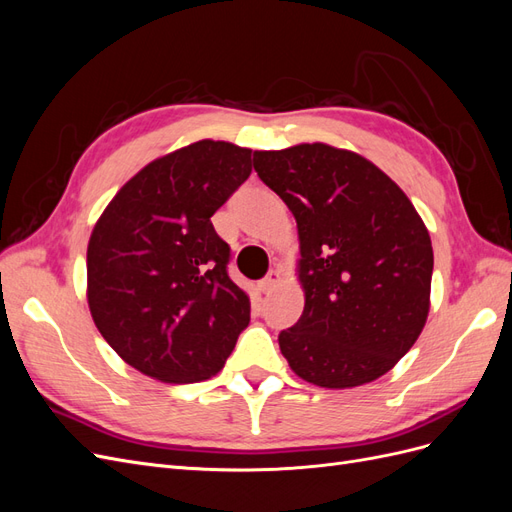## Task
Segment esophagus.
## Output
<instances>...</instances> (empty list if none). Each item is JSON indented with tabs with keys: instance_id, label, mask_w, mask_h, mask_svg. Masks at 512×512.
<instances>
[{
	"instance_id": "esophagus-1",
	"label": "esophagus",
	"mask_w": 512,
	"mask_h": 512,
	"mask_svg": "<svg viewBox=\"0 0 512 512\" xmlns=\"http://www.w3.org/2000/svg\"><path fill=\"white\" fill-rule=\"evenodd\" d=\"M277 282H280V271L273 269V271H269V273L258 282V290H260L262 294H269V292L277 286Z\"/></svg>"
}]
</instances>
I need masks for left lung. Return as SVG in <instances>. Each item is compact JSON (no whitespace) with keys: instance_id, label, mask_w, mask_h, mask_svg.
<instances>
[{"instance_id":"8db88e82","label":"left lung","mask_w":512,"mask_h":512,"mask_svg":"<svg viewBox=\"0 0 512 512\" xmlns=\"http://www.w3.org/2000/svg\"><path fill=\"white\" fill-rule=\"evenodd\" d=\"M254 162L299 228L305 307L277 337L288 365L327 389L380 378L427 320L433 250L423 220L352 151L314 143L256 151Z\"/></svg>"}]
</instances>
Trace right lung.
<instances>
[{
    "label": "right lung",
    "mask_w": 512,
    "mask_h": 512,
    "mask_svg": "<svg viewBox=\"0 0 512 512\" xmlns=\"http://www.w3.org/2000/svg\"><path fill=\"white\" fill-rule=\"evenodd\" d=\"M252 149L198 141L147 164L106 207L87 247V299L123 361L162 382L207 380L250 324L211 215L252 173Z\"/></svg>",
    "instance_id": "add662e5"
}]
</instances>
